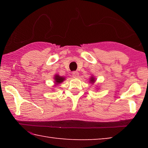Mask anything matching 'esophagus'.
Masks as SVG:
<instances>
[{
  "label": "esophagus",
  "instance_id": "1",
  "mask_svg": "<svg viewBox=\"0 0 148 148\" xmlns=\"http://www.w3.org/2000/svg\"><path fill=\"white\" fill-rule=\"evenodd\" d=\"M78 76H79L78 72L74 71V72H72V76H73L74 77H78Z\"/></svg>",
  "mask_w": 148,
  "mask_h": 148
}]
</instances>
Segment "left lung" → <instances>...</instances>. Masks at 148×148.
Masks as SVG:
<instances>
[{"instance_id": "left-lung-1", "label": "left lung", "mask_w": 148, "mask_h": 148, "mask_svg": "<svg viewBox=\"0 0 148 148\" xmlns=\"http://www.w3.org/2000/svg\"><path fill=\"white\" fill-rule=\"evenodd\" d=\"M95 82H96V79H95V77L93 76H91V77H90V79H89V83L92 84H94Z\"/></svg>"}]
</instances>
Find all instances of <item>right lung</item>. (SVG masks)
Wrapping results in <instances>:
<instances>
[{"mask_svg":"<svg viewBox=\"0 0 148 148\" xmlns=\"http://www.w3.org/2000/svg\"><path fill=\"white\" fill-rule=\"evenodd\" d=\"M54 86L56 87L57 85H59L60 84H61L62 82H63L65 80V77L63 76H59V74H56L54 76Z\"/></svg>","mask_w":148,"mask_h":148,"instance_id":"1","label":"right lung"}]
</instances>
